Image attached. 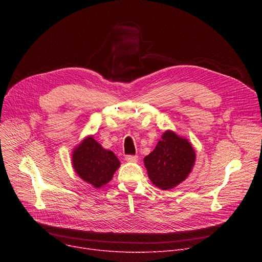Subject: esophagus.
<instances>
[{
    "label": "esophagus",
    "mask_w": 262,
    "mask_h": 262,
    "mask_svg": "<svg viewBox=\"0 0 262 262\" xmlns=\"http://www.w3.org/2000/svg\"><path fill=\"white\" fill-rule=\"evenodd\" d=\"M125 160L128 162H137L138 161V156H134V155H127L125 157Z\"/></svg>",
    "instance_id": "esophagus-1"
}]
</instances>
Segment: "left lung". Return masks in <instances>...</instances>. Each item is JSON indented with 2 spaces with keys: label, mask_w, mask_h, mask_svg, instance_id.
I'll return each instance as SVG.
<instances>
[{
  "label": "left lung",
  "mask_w": 262,
  "mask_h": 262,
  "mask_svg": "<svg viewBox=\"0 0 262 262\" xmlns=\"http://www.w3.org/2000/svg\"><path fill=\"white\" fill-rule=\"evenodd\" d=\"M195 159V150L188 139L168 129L143 161L152 184L161 190H170L189 176Z\"/></svg>",
  "instance_id": "obj_1"
}]
</instances>
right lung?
Returning <instances> with one entry per match:
<instances>
[{
	"instance_id": "1",
	"label": "right lung",
	"mask_w": 262,
	"mask_h": 262,
	"mask_svg": "<svg viewBox=\"0 0 262 262\" xmlns=\"http://www.w3.org/2000/svg\"><path fill=\"white\" fill-rule=\"evenodd\" d=\"M120 160L112 150L105 149L94 137L87 136L72 152V167L82 181L102 188L113 180Z\"/></svg>"
}]
</instances>
